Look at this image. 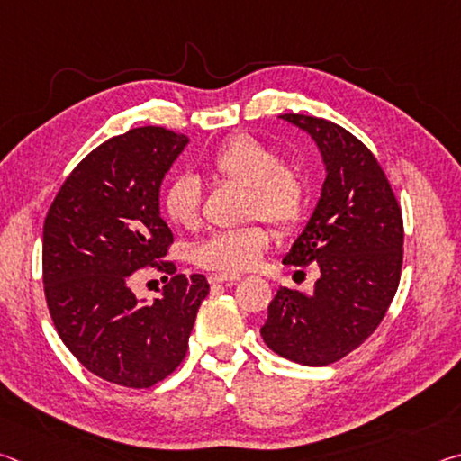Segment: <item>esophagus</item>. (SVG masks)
I'll return each instance as SVG.
<instances>
[{
    "instance_id": "34e87169",
    "label": "esophagus",
    "mask_w": 461,
    "mask_h": 461,
    "mask_svg": "<svg viewBox=\"0 0 461 461\" xmlns=\"http://www.w3.org/2000/svg\"><path fill=\"white\" fill-rule=\"evenodd\" d=\"M207 280L212 285H221V283H236V280H240V276H236V275H209Z\"/></svg>"
}]
</instances>
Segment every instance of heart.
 <instances>
[{"label": "heart", "mask_w": 461, "mask_h": 461, "mask_svg": "<svg viewBox=\"0 0 461 461\" xmlns=\"http://www.w3.org/2000/svg\"><path fill=\"white\" fill-rule=\"evenodd\" d=\"M207 168L220 181L246 189L244 220H262L278 231L291 233L309 212V176L299 165L283 162L278 148L238 134L217 148ZM162 212L178 230H194L201 223V186L193 176H176L162 194ZM272 244L262 225L236 231H217L193 248V262L201 268L238 275L258 267Z\"/></svg>", "instance_id": "obj_1"}]
</instances>
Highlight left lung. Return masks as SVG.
I'll list each match as a JSON object with an SVG mask.
<instances>
[{
	"mask_svg": "<svg viewBox=\"0 0 461 461\" xmlns=\"http://www.w3.org/2000/svg\"><path fill=\"white\" fill-rule=\"evenodd\" d=\"M323 156L325 183L283 264H317L311 293L280 286L262 339L303 366H327L364 343L384 319L402 267V213L384 170L360 140L333 122L285 113Z\"/></svg>",
	"mask_w": 461,
	"mask_h": 461,
	"instance_id": "8db88e82",
	"label": "left lung"
}]
</instances>
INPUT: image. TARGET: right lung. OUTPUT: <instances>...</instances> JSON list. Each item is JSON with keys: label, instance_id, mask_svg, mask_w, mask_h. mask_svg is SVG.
I'll return each mask as SVG.
<instances>
[{"label": "right lung", "instance_id": "right-lung-1", "mask_svg": "<svg viewBox=\"0 0 461 461\" xmlns=\"http://www.w3.org/2000/svg\"><path fill=\"white\" fill-rule=\"evenodd\" d=\"M186 142L158 126L109 138L67 176L44 220L54 327L85 368L113 384L150 388L173 374L209 293L205 276L175 275V264L162 260L173 231L160 217V185ZM146 266L171 275L154 303L131 291Z\"/></svg>", "mask_w": 461, "mask_h": 461}]
</instances>
